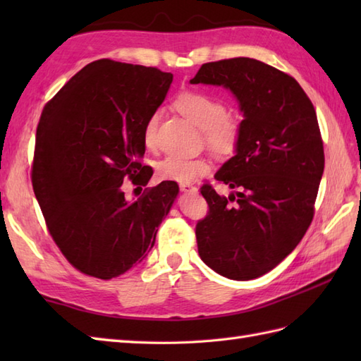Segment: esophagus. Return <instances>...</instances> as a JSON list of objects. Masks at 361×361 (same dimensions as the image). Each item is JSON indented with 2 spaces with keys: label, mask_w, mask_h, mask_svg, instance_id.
<instances>
[{
  "label": "esophagus",
  "mask_w": 361,
  "mask_h": 361,
  "mask_svg": "<svg viewBox=\"0 0 361 361\" xmlns=\"http://www.w3.org/2000/svg\"><path fill=\"white\" fill-rule=\"evenodd\" d=\"M181 192H186V194H197L198 189L194 185H189V183H181L180 185Z\"/></svg>",
  "instance_id": "1"
}]
</instances>
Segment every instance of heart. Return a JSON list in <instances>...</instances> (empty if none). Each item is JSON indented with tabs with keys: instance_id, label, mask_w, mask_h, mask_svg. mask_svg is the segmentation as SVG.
<instances>
[{
	"instance_id": "obj_1",
	"label": "heart",
	"mask_w": 361,
	"mask_h": 361,
	"mask_svg": "<svg viewBox=\"0 0 361 361\" xmlns=\"http://www.w3.org/2000/svg\"><path fill=\"white\" fill-rule=\"evenodd\" d=\"M175 106L202 130L206 144L217 153L231 152L240 136V124L226 113L225 104L219 97L202 90H186L175 97ZM161 113L153 111L145 121L144 142L147 147L155 144ZM161 180L190 183L209 171L204 159H192L178 155H169L161 159L158 166Z\"/></svg>"
}]
</instances>
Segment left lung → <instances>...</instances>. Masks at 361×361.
<instances>
[{
	"label": "left lung",
	"instance_id": "8db88e82",
	"mask_svg": "<svg viewBox=\"0 0 361 361\" xmlns=\"http://www.w3.org/2000/svg\"><path fill=\"white\" fill-rule=\"evenodd\" d=\"M190 83L231 91L243 113L235 153L216 173L233 189L202 186L209 212L197 224L198 255L214 271L250 281L279 265L312 224L324 150L301 85L256 59L202 65Z\"/></svg>",
	"mask_w": 361,
	"mask_h": 361
}]
</instances>
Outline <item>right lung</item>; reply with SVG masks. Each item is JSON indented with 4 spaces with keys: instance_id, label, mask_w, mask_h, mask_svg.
<instances>
[{
    "instance_id": "1",
    "label": "right lung",
    "mask_w": 361,
    "mask_h": 361,
    "mask_svg": "<svg viewBox=\"0 0 361 361\" xmlns=\"http://www.w3.org/2000/svg\"><path fill=\"white\" fill-rule=\"evenodd\" d=\"M173 75L102 59L44 105L37 127L32 186L49 234L73 267L111 279L142 262L178 195L175 181L127 200V178L145 186V121Z\"/></svg>"
}]
</instances>
